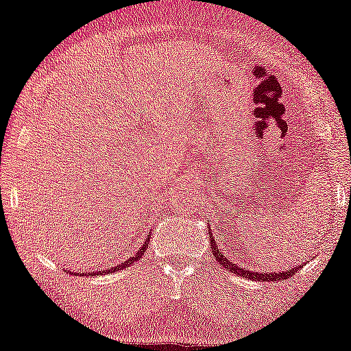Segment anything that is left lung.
I'll use <instances>...</instances> for the list:
<instances>
[{
	"instance_id": "obj_1",
	"label": "left lung",
	"mask_w": 351,
	"mask_h": 351,
	"mask_svg": "<svg viewBox=\"0 0 351 351\" xmlns=\"http://www.w3.org/2000/svg\"><path fill=\"white\" fill-rule=\"evenodd\" d=\"M210 242H213V248H214V256H216V260L219 261V265H222V267H226L227 269H230V271H234L235 274H240V276H243V278H252V280H255V281H260V280H263V281H282V280H288V278H291L293 276L294 273L298 271V268L301 267V265H299L298 268H293V269H289V271H278V273H255V269H253V271H250V269L248 268H242V267H237V265H234L232 263L230 260H227L226 256L222 255L221 252L217 250L216 248V242H214V240H210Z\"/></svg>"
}]
</instances>
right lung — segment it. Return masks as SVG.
<instances>
[{"label":"right lung","mask_w":351,"mask_h":351,"mask_svg":"<svg viewBox=\"0 0 351 351\" xmlns=\"http://www.w3.org/2000/svg\"><path fill=\"white\" fill-rule=\"evenodd\" d=\"M150 239V237H149ZM149 239L145 240V243L142 245L141 248H138V252L135 253V256H132V258H129V260H125L124 263H121L119 267H116V268H109V269H103V271H108V273H112V271H116V269H119V268H125V267H129V265H132V263H135V261H137L138 258H141L142 256V253L147 250V247H149ZM101 273V271H99ZM99 273H88V276H93V274H99Z\"/></svg>","instance_id":"obj_1"}]
</instances>
